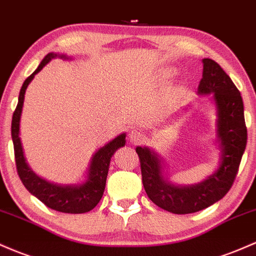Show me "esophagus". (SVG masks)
Masks as SVG:
<instances>
[{
    "mask_svg": "<svg viewBox=\"0 0 256 256\" xmlns=\"http://www.w3.org/2000/svg\"><path fill=\"white\" fill-rule=\"evenodd\" d=\"M143 140H144V136L140 131L132 130L128 134V141L132 143V144H140V143L143 142Z\"/></svg>",
    "mask_w": 256,
    "mask_h": 256,
    "instance_id": "esophagus-1",
    "label": "esophagus"
}]
</instances>
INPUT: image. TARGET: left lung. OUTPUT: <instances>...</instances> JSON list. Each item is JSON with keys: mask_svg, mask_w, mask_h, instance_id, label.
Wrapping results in <instances>:
<instances>
[{"mask_svg": "<svg viewBox=\"0 0 256 256\" xmlns=\"http://www.w3.org/2000/svg\"><path fill=\"white\" fill-rule=\"evenodd\" d=\"M212 92L218 106V137L222 154L218 169L206 181L194 186H174L162 178L158 156L146 147L136 148L146 193L154 204L174 214H192L222 199L232 187L246 150L248 136L240 90L215 60L206 58L198 94Z\"/></svg>", "mask_w": 256, "mask_h": 256, "instance_id": "left-lung-1", "label": "left lung"}]
</instances>
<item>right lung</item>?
<instances>
[{
  "instance_id": "right-lung-1",
  "label": "right lung",
  "mask_w": 256,
  "mask_h": 256,
  "mask_svg": "<svg viewBox=\"0 0 256 256\" xmlns=\"http://www.w3.org/2000/svg\"><path fill=\"white\" fill-rule=\"evenodd\" d=\"M54 57H57V54L48 53L42 60L38 69L24 81L23 86H22L18 104H16L12 118L14 158H16V171H18L19 178H20L25 188L36 198L40 199L44 206L53 210H57V212H66V214H82V212L92 210L100 203L103 192H104L110 159L115 150L125 146L126 134H119L116 138H114L104 147L98 150L92 158L91 165H90L87 181L81 186H58V184H53L44 181V178H38V175L34 174V171L30 169L29 165L25 162L23 147H22L20 138H19V122H20L22 108H23L24 103L25 90H26L30 81L35 76V74H38ZM60 57H64V56H60Z\"/></svg>"
}]
</instances>
